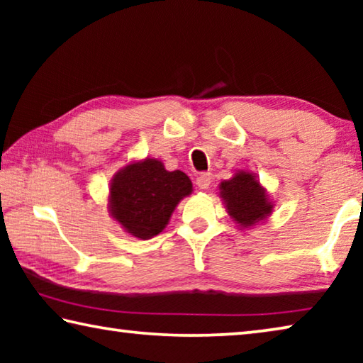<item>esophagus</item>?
Instances as JSON below:
<instances>
[{
	"mask_svg": "<svg viewBox=\"0 0 363 363\" xmlns=\"http://www.w3.org/2000/svg\"><path fill=\"white\" fill-rule=\"evenodd\" d=\"M196 186H199V189H201V190H206V189H210V184H211V174H208V173H203V174H200L199 177H196Z\"/></svg>",
	"mask_w": 363,
	"mask_h": 363,
	"instance_id": "esophagus-1",
	"label": "esophagus"
}]
</instances>
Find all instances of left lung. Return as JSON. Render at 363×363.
I'll list each match as a JSON object with an SVG mask.
<instances>
[{
	"instance_id": "left-lung-1",
	"label": "left lung",
	"mask_w": 363,
	"mask_h": 363,
	"mask_svg": "<svg viewBox=\"0 0 363 363\" xmlns=\"http://www.w3.org/2000/svg\"><path fill=\"white\" fill-rule=\"evenodd\" d=\"M219 196L229 216L242 229H250L262 223L274 210L272 199L251 171L240 169L230 179L220 182Z\"/></svg>"
}]
</instances>
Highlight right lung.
<instances>
[{
    "label": "right lung",
    "mask_w": 363,
    "mask_h": 363,
    "mask_svg": "<svg viewBox=\"0 0 363 363\" xmlns=\"http://www.w3.org/2000/svg\"><path fill=\"white\" fill-rule=\"evenodd\" d=\"M192 181L182 171H168L157 158L128 163L110 181L108 213L130 235L149 240L168 225Z\"/></svg>",
    "instance_id": "right-lung-1"
}]
</instances>
